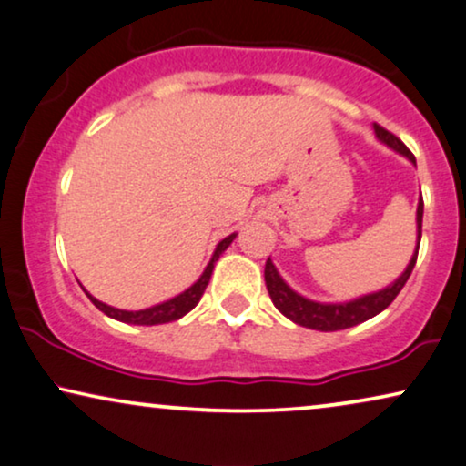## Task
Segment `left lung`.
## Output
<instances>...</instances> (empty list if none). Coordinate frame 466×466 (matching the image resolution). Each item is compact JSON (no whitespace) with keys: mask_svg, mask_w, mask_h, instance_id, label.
<instances>
[{"mask_svg":"<svg viewBox=\"0 0 466 466\" xmlns=\"http://www.w3.org/2000/svg\"><path fill=\"white\" fill-rule=\"evenodd\" d=\"M375 136L377 140L383 142V145L392 148L402 157H407L411 164L415 166V157L409 148L402 145V142L396 138L394 134H390L388 129H383L381 126L373 123ZM421 217H424V200H418V210H415V232H418V243H415L413 256L409 259L407 268L400 272L399 277L394 279L392 283L386 285V288L370 291V294H362L353 300H345V302H319V300H311V298L298 294L296 289H291L285 279L279 275L277 266L272 264V259L268 258L264 268V281H266V289H268L272 305H275L279 311H281L285 318L294 321V324L302 326V328H311V330H319V332H334V330H345V328L358 326L362 321H367L375 315H380L383 309H388L392 305V300L399 296V291L405 288L409 275H411L415 259H418V249H420V240H421Z\"/></svg>","mask_w":466,"mask_h":466,"instance_id":"8db88e82","label":"left lung"}]
</instances>
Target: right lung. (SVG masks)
<instances>
[{
    "label": "right lung",
    "mask_w": 466,
    "mask_h": 466,
    "mask_svg": "<svg viewBox=\"0 0 466 466\" xmlns=\"http://www.w3.org/2000/svg\"><path fill=\"white\" fill-rule=\"evenodd\" d=\"M234 238H237V232L229 234V237L223 238L221 243L215 247L213 258H210V262L207 264V268H204L200 279H198V281L191 285V288L181 291V294L175 296V298H170V300L159 302V305H153V307H148V309H140V311H126V309H115V307L106 305V302H102V300H97V298H93L89 291L83 288V285H80V288L85 289V294L89 296V300L99 309V311H102L104 315H108V318L116 319V321H123V324H134V326L168 324V321L181 319L183 315H187L191 309H194L198 302H200L204 289H207V285L210 281V275H213L215 262L221 258V253L226 251L229 245H232Z\"/></svg>",
    "instance_id": "add662e5"
}]
</instances>
